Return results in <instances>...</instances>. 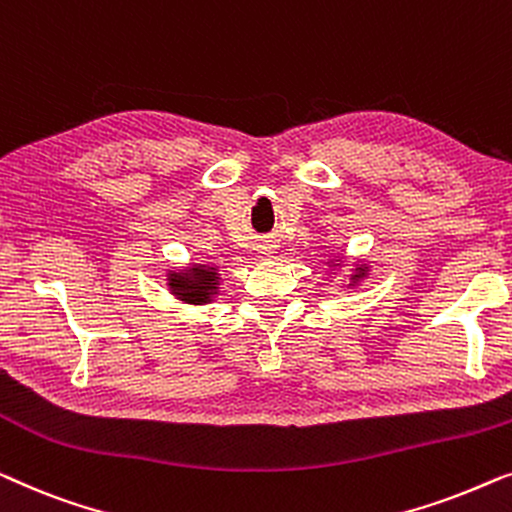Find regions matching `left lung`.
<instances>
[{
  "label": "left lung",
  "mask_w": 512,
  "mask_h": 512,
  "mask_svg": "<svg viewBox=\"0 0 512 512\" xmlns=\"http://www.w3.org/2000/svg\"><path fill=\"white\" fill-rule=\"evenodd\" d=\"M366 266H357V273H355V276H352V280H359V278H362V276H366Z\"/></svg>",
  "instance_id": "left-lung-1"
}]
</instances>
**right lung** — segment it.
<instances>
[{
    "mask_svg": "<svg viewBox=\"0 0 512 512\" xmlns=\"http://www.w3.org/2000/svg\"><path fill=\"white\" fill-rule=\"evenodd\" d=\"M220 273L213 266L192 264L178 273H171L169 287L178 299L185 304H208L213 301V294H218Z\"/></svg>",
    "mask_w": 512,
    "mask_h": 512,
    "instance_id": "obj_1",
    "label": "right lung"
}]
</instances>
